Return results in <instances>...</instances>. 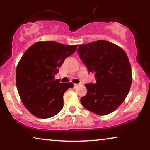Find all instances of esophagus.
I'll use <instances>...</instances> for the list:
<instances>
[{
	"instance_id": "34e87169",
	"label": "esophagus",
	"mask_w": 150,
	"mask_h": 150,
	"mask_svg": "<svg viewBox=\"0 0 150 150\" xmlns=\"http://www.w3.org/2000/svg\"><path fill=\"white\" fill-rule=\"evenodd\" d=\"M78 86V84H74V87H76Z\"/></svg>"
}]
</instances>
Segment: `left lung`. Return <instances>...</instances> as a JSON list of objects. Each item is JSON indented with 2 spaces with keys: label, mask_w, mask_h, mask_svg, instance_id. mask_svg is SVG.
Segmentation results:
<instances>
[{
  "label": "left lung",
  "mask_w": 150,
  "mask_h": 150,
  "mask_svg": "<svg viewBox=\"0 0 150 150\" xmlns=\"http://www.w3.org/2000/svg\"><path fill=\"white\" fill-rule=\"evenodd\" d=\"M77 51L96 80L85 85L87 92L81 98V104L97 115L109 114L123 102L131 86V67L126 53L104 40L79 45Z\"/></svg>",
  "instance_id": "1"
}]
</instances>
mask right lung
Returning <instances> with one entry per match:
<instances>
[{
    "mask_svg": "<svg viewBox=\"0 0 150 150\" xmlns=\"http://www.w3.org/2000/svg\"><path fill=\"white\" fill-rule=\"evenodd\" d=\"M77 45L39 42L25 51L16 68V85L24 106L40 118L58 114L63 107V94L71 82L61 83L54 75Z\"/></svg>",
    "mask_w": 150,
    "mask_h": 150,
    "instance_id": "add662e5",
    "label": "right lung"
}]
</instances>
